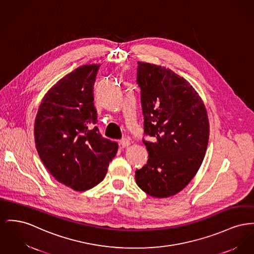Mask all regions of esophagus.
Masks as SVG:
<instances>
[{"label":"esophagus","instance_id":"esophagus-1","mask_svg":"<svg viewBox=\"0 0 254 254\" xmlns=\"http://www.w3.org/2000/svg\"><path fill=\"white\" fill-rule=\"evenodd\" d=\"M120 145H121L122 148H127V147H128V146L130 145V142H129L128 139L124 138V139H122V140L120 141Z\"/></svg>","mask_w":254,"mask_h":254}]
</instances>
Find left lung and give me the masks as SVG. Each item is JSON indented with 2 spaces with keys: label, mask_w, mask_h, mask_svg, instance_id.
Masks as SVG:
<instances>
[{
  "label": "left lung",
  "mask_w": 254,
  "mask_h": 254,
  "mask_svg": "<svg viewBox=\"0 0 254 254\" xmlns=\"http://www.w3.org/2000/svg\"><path fill=\"white\" fill-rule=\"evenodd\" d=\"M144 134L149 159L136 170L135 180L154 197L178 194L203 161L209 140L205 105L193 86L166 67L138 61Z\"/></svg>",
  "instance_id": "1"
}]
</instances>
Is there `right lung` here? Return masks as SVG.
I'll list each match as a JSON object with an SVG mask.
<instances>
[{
	"instance_id": "right-lung-1",
	"label": "right lung",
	"mask_w": 254,
	"mask_h": 254,
	"mask_svg": "<svg viewBox=\"0 0 254 254\" xmlns=\"http://www.w3.org/2000/svg\"><path fill=\"white\" fill-rule=\"evenodd\" d=\"M100 66H80L59 80L43 98L34 123L35 147L47 170L79 192L103 181L118 150L94 127L93 86Z\"/></svg>"
}]
</instances>
